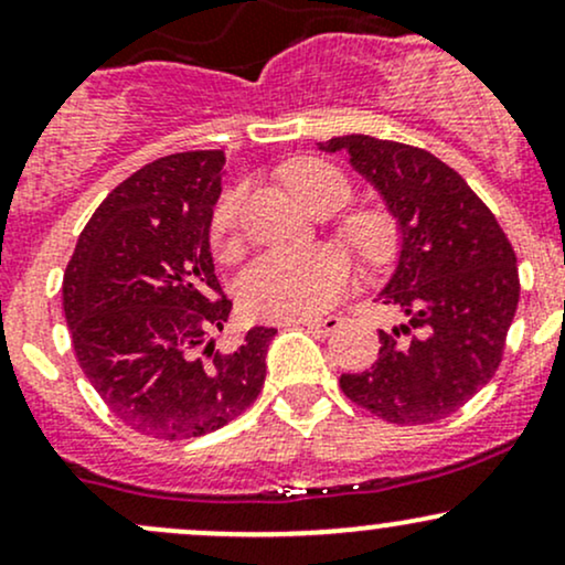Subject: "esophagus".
I'll use <instances>...</instances> for the list:
<instances>
[{"mask_svg": "<svg viewBox=\"0 0 565 565\" xmlns=\"http://www.w3.org/2000/svg\"><path fill=\"white\" fill-rule=\"evenodd\" d=\"M302 327H308L310 332H319V334H332V332H337V329H340V319H337V316H327V319H302L300 321Z\"/></svg>", "mask_w": 565, "mask_h": 565, "instance_id": "obj_1", "label": "esophagus"}]
</instances>
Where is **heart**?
I'll list each match as a JSON object with an SVG mask.
<instances>
[{
	"label": "heart",
	"instance_id": "b5f03b06",
	"mask_svg": "<svg viewBox=\"0 0 565 565\" xmlns=\"http://www.w3.org/2000/svg\"><path fill=\"white\" fill-rule=\"evenodd\" d=\"M287 185L310 212L340 210L350 199V183L337 167L321 159H300L289 167ZM242 191L223 193L212 212V242L220 252L236 244ZM340 236L366 263H382L391 255L395 231L380 210H361L340 223ZM350 284V260L337 246L313 249H274L246 265L238 281L244 310L260 319H308L327 310Z\"/></svg>",
	"mask_w": 565,
	"mask_h": 565
}]
</instances>
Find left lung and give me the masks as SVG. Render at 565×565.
<instances>
[{
    "instance_id": "8db88e82",
    "label": "left lung",
    "mask_w": 565,
    "mask_h": 565,
    "mask_svg": "<svg viewBox=\"0 0 565 565\" xmlns=\"http://www.w3.org/2000/svg\"><path fill=\"white\" fill-rule=\"evenodd\" d=\"M319 148L345 153L401 233L398 263L377 300L404 321L380 329L377 361L342 374V393L385 423H438L468 404L502 361L521 295L515 252L462 174L423 148L369 135Z\"/></svg>"
}]
</instances>
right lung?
I'll use <instances>...</instances> for the list:
<instances>
[{"instance_id": "1", "label": "right lung", "mask_w": 565, "mask_h": 565, "mask_svg": "<svg viewBox=\"0 0 565 565\" xmlns=\"http://www.w3.org/2000/svg\"><path fill=\"white\" fill-rule=\"evenodd\" d=\"M223 174V151L172 153L129 174L84 225L63 276L84 377L142 436L220 430L265 382L276 329L252 327L233 350L215 345L233 308L210 249Z\"/></svg>"}]
</instances>
